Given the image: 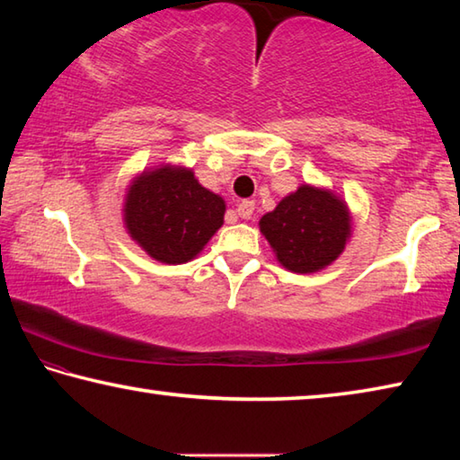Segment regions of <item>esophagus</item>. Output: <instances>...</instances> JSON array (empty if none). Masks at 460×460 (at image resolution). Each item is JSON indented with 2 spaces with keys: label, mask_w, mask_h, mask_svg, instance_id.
Returning <instances> with one entry per match:
<instances>
[{
  "label": "esophagus",
  "mask_w": 460,
  "mask_h": 460,
  "mask_svg": "<svg viewBox=\"0 0 460 460\" xmlns=\"http://www.w3.org/2000/svg\"><path fill=\"white\" fill-rule=\"evenodd\" d=\"M255 211V202L253 200H241L237 205V215L241 219H249Z\"/></svg>",
  "instance_id": "esophagus-1"
}]
</instances>
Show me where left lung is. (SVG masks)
I'll list each match as a JSON object with an SVG mask.
<instances>
[{
	"instance_id": "8db88e82",
	"label": "left lung",
	"mask_w": 460,
	"mask_h": 460,
	"mask_svg": "<svg viewBox=\"0 0 460 460\" xmlns=\"http://www.w3.org/2000/svg\"><path fill=\"white\" fill-rule=\"evenodd\" d=\"M260 231L286 270L314 274L342 253L351 237V213L331 189L302 184L261 217Z\"/></svg>"
}]
</instances>
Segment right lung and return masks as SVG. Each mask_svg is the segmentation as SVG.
<instances>
[{"label":"right lung","instance_id":"obj_1","mask_svg":"<svg viewBox=\"0 0 460 460\" xmlns=\"http://www.w3.org/2000/svg\"><path fill=\"white\" fill-rule=\"evenodd\" d=\"M225 200L205 189L190 168L144 170L128 186L123 223L129 237L155 261L186 263L221 229Z\"/></svg>","mask_w":460,"mask_h":460}]
</instances>
